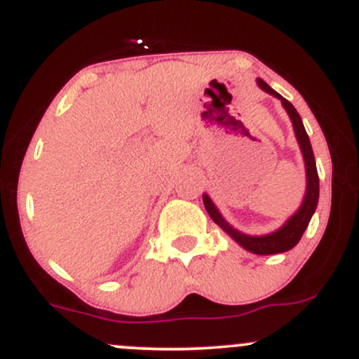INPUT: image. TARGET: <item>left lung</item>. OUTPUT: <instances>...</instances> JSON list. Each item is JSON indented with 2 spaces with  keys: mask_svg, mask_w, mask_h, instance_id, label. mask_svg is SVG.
I'll return each mask as SVG.
<instances>
[{
  "mask_svg": "<svg viewBox=\"0 0 359 359\" xmlns=\"http://www.w3.org/2000/svg\"><path fill=\"white\" fill-rule=\"evenodd\" d=\"M257 84L259 86V89H263L265 93H269L273 97L280 100L282 106L287 111L288 118H290L292 126H294L295 138H297L300 151H302L304 156V165H306L307 184L302 204L299 205L297 211L292 214L278 229H275V231H271L269 234H259V236H257V234H246L240 231V229L233 228V226L222 217L219 209L216 208V204L212 203L211 197H209L208 194H203V203L205 205V211L211 216V219L246 251H251V253L255 255H277L285 253V251L294 248V246L300 241V238H302L304 231L307 229L311 217L314 216L316 212L317 201H319V175H317L316 158L314 151H312L311 140L307 137V131L306 128H304L302 118H300L297 109H295L294 106H292V102H288L285 97L280 96L277 90L271 89L263 79H257Z\"/></svg>",
  "mask_w": 359,
  "mask_h": 359,
  "instance_id": "obj_1",
  "label": "left lung"
}]
</instances>
